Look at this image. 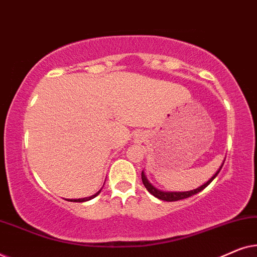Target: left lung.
Masks as SVG:
<instances>
[{"mask_svg":"<svg viewBox=\"0 0 257 257\" xmlns=\"http://www.w3.org/2000/svg\"><path fill=\"white\" fill-rule=\"evenodd\" d=\"M222 166H223V164L221 165V167L219 168V171H217L216 173L214 174L213 177L210 178L209 180L206 182L205 185L200 186L199 188L193 189V191H189V192H161V191H159V189H157L156 187H153V186L150 184V181L147 180V178L145 177V174H144V172H142V180H143V184L146 187L147 191H149L152 195L156 196V198L160 199V200H164V201H178V200H182V199L189 198V196L194 195V194H196V193L201 192L202 189H205L207 186H208L210 182H212L214 179H215L216 175L219 174V172L221 171V168H222Z\"/></svg>","mask_w":257,"mask_h":257,"instance_id":"left-lung-1","label":"left lung"}]
</instances>
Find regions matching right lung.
Wrapping results in <instances>:
<instances>
[{"instance_id": "obj_1", "label": "right lung", "mask_w": 257, "mask_h": 257, "mask_svg": "<svg viewBox=\"0 0 257 257\" xmlns=\"http://www.w3.org/2000/svg\"><path fill=\"white\" fill-rule=\"evenodd\" d=\"M100 193V191L98 192V193H96V194L94 195H92V196H90V198H83V199H77V200H71V201H73V202H84V201H87V200H91V199H93L94 196H97L98 194H99Z\"/></svg>"}]
</instances>
